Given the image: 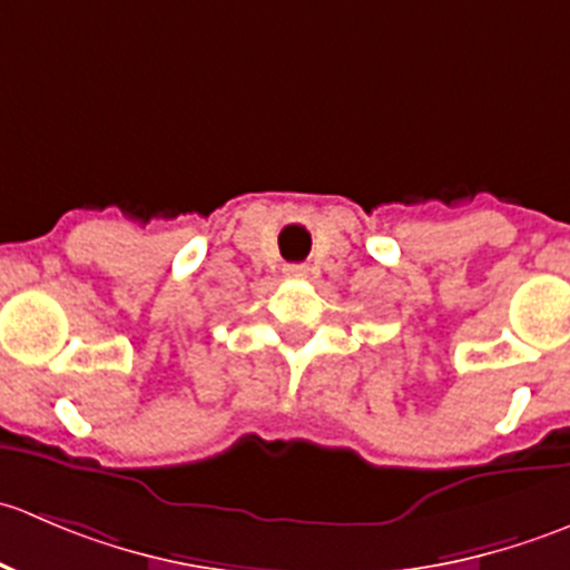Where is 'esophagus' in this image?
Here are the masks:
<instances>
[{"instance_id":"1","label":"esophagus","mask_w":570,"mask_h":570,"mask_svg":"<svg viewBox=\"0 0 570 570\" xmlns=\"http://www.w3.org/2000/svg\"><path fill=\"white\" fill-rule=\"evenodd\" d=\"M306 273H308V267H303V264H295V267L286 269V275H289V278H306Z\"/></svg>"}]
</instances>
